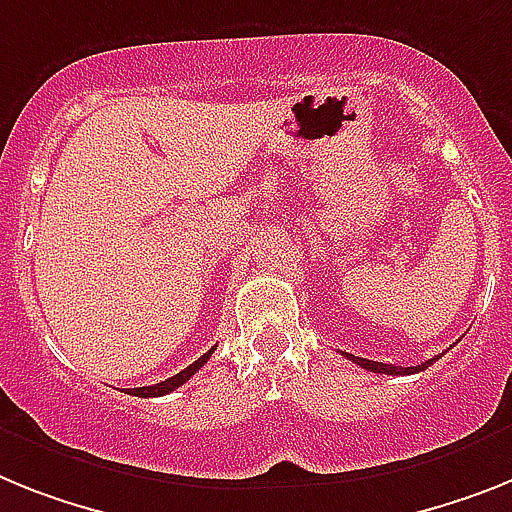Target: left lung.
<instances>
[{
    "mask_svg": "<svg viewBox=\"0 0 512 512\" xmlns=\"http://www.w3.org/2000/svg\"><path fill=\"white\" fill-rule=\"evenodd\" d=\"M346 359H351L354 364H359V367L369 369V372H382V375H414V372H422V369H427L429 364L437 362L440 356H435V359H427L424 364H416V367H395V364H382V362H372V359H362V356H354V354H346V351H341Z\"/></svg>",
    "mask_w": 512,
    "mask_h": 512,
    "instance_id": "8db88e82",
    "label": "left lung"
}]
</instances>
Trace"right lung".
<instances>
[{"label": "right lung", "instance_id": "obj_1", "mask_svg": "<svg viewBox=\"0 0 512 512\" xmlns=\"http://www.w3.org/2000/svg\"><path fill=\"white\" fill-rule=\"evenodd\" d=\"M213 351H216V349H210L208 354H203V356H200V359H197V362H192L190 367L182 369V372H176V375L169 377V380L156 382V385H145V388H127V390H124V393L137 395V398H158V395L171 393V390H176V388H179V385H184V382L190 380V377L195 375L197 369H200L205 362H208L210 354H213Z\"/></svg>", "mask_w": 512, "mask_h": 512}]
</instances>
